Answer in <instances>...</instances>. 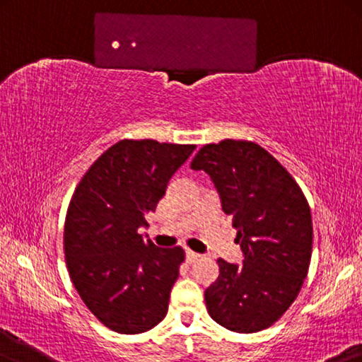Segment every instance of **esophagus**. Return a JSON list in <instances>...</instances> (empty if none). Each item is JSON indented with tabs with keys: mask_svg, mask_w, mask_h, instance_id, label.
<instances>
[{
	"mask_svg": "<svg viewBox=\"0 0 362 362\" xmlns=\"http://www.w3.org/2000/svg\"><path fill=\"white\" fill-rule=\"evenodd\" d=\"M199 257H202V255H198V253H194V251H190V250H187L185 251V259H187V262L188 264H193V262H197Z\"/></svg>",
	"mask_w": 362,
	"mask_h": 362,
	"instance_id": "esophagus-1",
	"label": "esophagus"
}]
</instances>
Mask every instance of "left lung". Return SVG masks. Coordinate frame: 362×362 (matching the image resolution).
<instances>
[{
	"instance_id": "1",
	"label": "left lung",
	"mask_w": 362,
	"mask_h": 362,
	"mask_svg": "<svg viewBox=\"0 0 362 362\" xmlns=\"http://www.w3.org/2000/svg\"><path fill=\"white\" fill-rule=\"evenodd\" d=\"M190 168L211 177L243 253L242 266L217 259L219 277L204 291L208 313L240 334L267 329L291 306L308 275L313 222L305 194L253 141L211 143Z\"/></svg>"
}]
</instances>
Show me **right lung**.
I'll use <instances>...</instances> for the list:
<instances>
[{"mask_svg":"<svg viewBox=\"0 0 362 362\" xmlns=\"http://www.w3.org/2000/svg\"><path fill=\"white\" fill-rule=\"evenodd\" d=\"M194 145L120 140L95 160L74 192L64 226L67 271L96 319L141 334L165 317L185 259L139 233Z\"/></svg>","mask_w":362,"mask_h":362,"instance_id":"add662e5","label":"right lung"}]
</instances>
